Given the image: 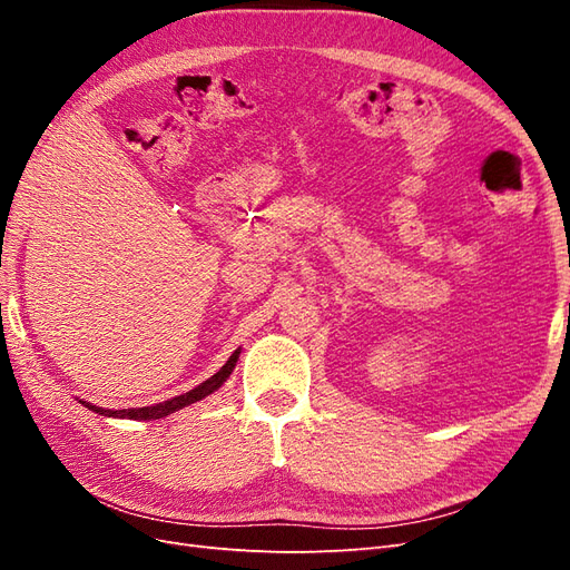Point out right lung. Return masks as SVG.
I'll return each mask as SVG.
<instances>
[{"label":"right lung","mask_w":570,"mask_h":570,"mask_svg":"<svg viewBox=\"0 0 570 570\" xmlns=\"http://www.w3.org/2000/svg\"><path fill=\"white\" fill-rule=\"evenodd\" d=\"M239 358V350L233 352V356L226 361V366H223L218 373H214L209 381H204L202 385H197L195 390H189L180 396H174V400L168 402H161V404H154V406H140V409H118V411H111V409H101V406H92V404H85L90 411H97V413H105V416H114V419H132V421H151V419H164L168 416V413H174L183 406H189L195 404L199 400H204V396H209L212 392H216L223 383L228 381V375L233 373L235 364Z\"/></svg>","instance_id":"obj_1"}]
</instances>
